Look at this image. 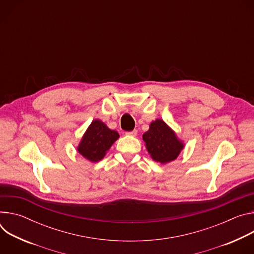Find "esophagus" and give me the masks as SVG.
Segmentation results:
<instances>
[{"label": "esophagus", "instance_id": "34e87169", "mask_svg": "<svg viewBox=\"0 0 254 254\" xmlns=\"http://www.w3.org/2000/svg\"><path fill=\"white\" fill-rule=\"evenodd\" d=\"M136 133H137V130L136 129H133V130H131V131H127L126 132V134H127V135H136Z\"/></svg>", "mask_w": 254, "mask_h": 254}]
</instances>
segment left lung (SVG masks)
<instances>
[{"instance_id":"1","label":"left lung","mask_w":254,"mask_h":254,"mask_svg":"<svg viewBox=\"0 0 254 254\" xmlns=\"http://www.w3.org/2000/svg\"><path fill=\"white\" fill-rule=\"evenodd\" d=\"M142 139L151 157L162 164L174 161L183 149V143L162 120L151 124L150 129L142 134Z\"/></svg>"}]
</instances>
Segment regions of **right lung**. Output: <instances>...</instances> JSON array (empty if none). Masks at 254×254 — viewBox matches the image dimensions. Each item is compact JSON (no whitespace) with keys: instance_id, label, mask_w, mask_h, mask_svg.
I'll list each match as a JSON object with an SVG mask.
<instances>
[{"instance_id":"1","label":"right lung","mask_w":254,"mask_h":254,"mask_svg":"<svg viewBox=\"0 0 254 254\" xmlns=\"http://www.w3.org/2000/svg\"><path fill=\"white\" fill-rule=\"evenodd\" d=\"M119 136L116 130L110 129L102 122L95 120L83 135L77 150L90 162H98Z\"/></svg>"}]
</instances>
